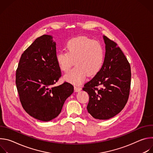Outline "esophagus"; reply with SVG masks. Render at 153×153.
I'll list each match as a JSON object with an SVG mask.
<instances>
[{
  "instance_id": "obj_1",
  "label": "esophagus",
  "mask_w": 153,
  "mask_h": 153,
  "mask_svg": "<svg viewBox=\"0 0 153 153\" xmlns=\"http://www.w3.org/2000/svg\"><path fill=\"white\" fill-rule=\"evenodd\" d=\"M82 90V88L80 86H74V90L76 91V92H78V91H80V90Z\"/></svg>"
}]
</instances>
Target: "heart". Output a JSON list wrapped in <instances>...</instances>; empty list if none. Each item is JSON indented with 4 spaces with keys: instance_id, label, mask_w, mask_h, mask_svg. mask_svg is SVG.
Listing matches in <instances>:
<instances>
[{
    "instance_id": "obj_1",
    "label": "heart",
    "mask_w": 153,
    "mask_h": 153,
    "mask_svg": "<svg viewBox=\"0 0 153 153\" xmlns=\"http://www.w3.org/2000/svg\"><path fill=\"white\" fill-rule=\"evenodd\" d=\"M67 52H59L56 60L60 69L67 72L74 65L76 67L64 76V79L74 85L80 84L86 75L96 76L102 69L105 60L102 45L86 37H77L69 40Z\"/></svg>"
}]
</instances>
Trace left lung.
Masks as SVG:
<instances>
[{
	"label": "left lung",
	"mask_w": 153,
	"mask_h": 153,
	"mask_svg": "<svg viewBox=\"0 0 153 153\" xmlns=\"http://www.w3.org/2000/svg\"><path fill=\"white\" fill-rule=\"evenodd\" d=\"M105 56L100 71L84 85L89 94L88 112L99 120H106L119 113L125 107L131 86L130 65L117 43L103 36ZM101 86L98 89L97 87Z\"/></svg>",
	"instance_id": "left-lung-1"
}]
</instances>
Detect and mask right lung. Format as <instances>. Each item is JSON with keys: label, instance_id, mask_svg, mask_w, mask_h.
<instances>
[{"label": "right lung", "instance_id": "right-lung-1", "mask_svg": "<svg viewBox=\"0 0 153 153\" xmlns=\"http://www.w3.org/2000/svg\"><path fill=\"white\" fill-rule=\"evenodd\" d=\"M56 45L51 36L37 38L22 54L16 70V84L22 105L30 116L44 122L59 116L74 91V86L66 82L53 86L61 77Z\"/></svg>", "mask_w": 153, "mask_h": 153}]
</instances>
